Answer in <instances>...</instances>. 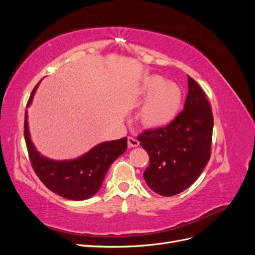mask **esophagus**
I'll list each match as a JSON object with an SVG mask.
<instances>
[{
    "instance_id": "34e87169",
    "label": "esophagus",
    "mask_w": 255,
    "mask_h": 255,
    "mask_svg": "<svg viewBox=\"0 0 255 255\" xmlns=\"http://www.w3.org/2000/svg\"><path fill=\"white\" fill-rule=\"evenodd\" d=\"M128 146H132V148H136V146L139 145V141L134 137H128Z\"/></svg>"
}]
</instances>
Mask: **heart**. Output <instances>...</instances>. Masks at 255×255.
Segmentation results:
<instances>
[{"instance_id":"heart-1","label":"heart","mask_w":255,"mask_h":255,"mask_svg":"<svg viewBox=\"0 0 255 255\" xmlns=\"http://www.w3.org/2000/svg\"><path fill=\"white\" fill-rule=\"evenodd\" d=\"M140 99H145L138 118L144 128H163L180 114L184 95L182 88L173 82H167L157 74L146 75L136 89Z\"/></svg>"}]
</instances>
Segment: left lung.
<instances>
[{"instance_id": "obj_1", "label": "left lung", "mask_w": 255, "mask_h": 255, "mask_svg": "<svg viewBox=\"0 0 255 255\" xmlns=\"http://www.w3.org/2000/svg\"><path fill=\"white\" fill-rule=\"evenodd\" d=\"M214 118L212 107L198 83L188 75L184 110L170 125L138 136L150 164L146 185L165 197L180 194L201 174L211 157Z\"/></svg>"}]
</instances>
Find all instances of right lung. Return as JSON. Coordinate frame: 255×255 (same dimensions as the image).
I'll return each mask as SVG.
<instances>
[{
  "mask_svg": "<svg viewBox=\"0 0 255 255\" xmlns=\"http://www.w3.org/2000/svg\"><path fill=\"white\" fill-rule=\"evenodd\" d=\"M40 82L33 89L27 107L32 104ZM24 137L30 163L40 181L51 191L74 201L89 199L96 195L101 188L111 165L128 149V139L125 137L99 143L74 159L54 160L48 158L36 150L30 139L27 111L24 120Z\"/></svg>",
  "mask_w": 255,
  "mask_h": 255,
  "instance_id": "right-lung-1",
  "label": "right lung"
}]
</instances>
